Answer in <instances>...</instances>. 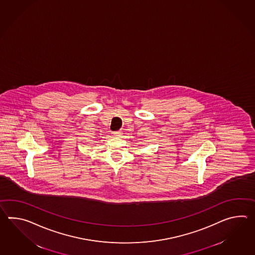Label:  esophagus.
I'll use <instances>...</instances> for the list:
<instances>
[{"label": "esophagus", "instance_id": "1", "mask_svg": "<svg viewBox=\"0 0 255 255\" xmlns=\"http://www.w3.org/2000/svg\"><path fill=\"white\" fill-rule=\"evenodd\" d=\"M113 134H114V136H121L122 135V131H120V130L114 131V132H113Z\"/></svg>", "mask_w": 255, "mask_h": 255}]
</instances>
